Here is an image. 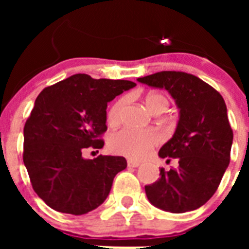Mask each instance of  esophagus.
Listing matches in <instances>:
<instances>
[{"instance_id":"34e87169","label":"esophagus","mask_w":249,"mask_h":249,"mask_svg":"<svg viewBox=\"0 0 249 249\" xmlns=\"http://www.w3.org/2000/svg\"><path fill=\"white\" fill-rule=\"evenodd\" d=\"M140 162H138V160H127V166L128 167H133V168H135V167H138L140 166Z\"/></svg>"}]
</instances>
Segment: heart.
<instances>
[{
  "label": "heart",
  "mask_w": 249,
  "mask_h": 249,
  "mask_svg": "<svg viewBox=\"0 0 249 249\" xmlns=\"http://www.w3.org/2000/svg\"><path fill=\"white\" fill-rule=\"evenodd\" d=\"M144 105L155 114L163 113L169 106L168 98L162 93L151 92L144 97ZM127 106V97H120L109 106L107 111V123L109 126H118L123 118V112ZM160 142V136L155 129L123 128L114 132L109 137L108 146L113 153L126 156L133 160H141L151 153Z\"/></svg>",
  "instance_id": "heart-1"
}]
</instances>
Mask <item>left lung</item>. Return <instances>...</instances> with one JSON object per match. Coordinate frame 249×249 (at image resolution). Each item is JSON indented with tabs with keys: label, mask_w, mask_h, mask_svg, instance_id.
Returning a JSON list of instances; mask_svg holds the SVG:
<instances>
[{
	"label": "left lung",
	"mask_w": 249,
	"mask_h": 249,
	"mask_svg": "<svg viewBox=\"0 0 249 249\" xmlns=\"http://www.w3.org/2000/svg\"><path fill=\"white\" fill-rule=\"evenodd\" d=\"M138 82L167 89L179 108L175 135L158 153L167 163L176 160L178 164L160 169L158 181L144 187L147 198L167 212L197 210L214 195L230 164L233 131L223 97L186 72H157Z\"/></svg>",
	"instance_id": "1"
}]
</instances>
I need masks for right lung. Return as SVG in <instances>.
<instances>
[{
  "mask_svg": "<svg viewBox=\"0 0 249 249\" xmlns=\"http://www.w3.org/2000/svg\"><path fill=\"white\" fill-rule=\"evenodd\" d=\"M135 86L77 73L37 96L23 128V163L35 192L52 210L85 214L107 198L126 158L85 160L83 153L102 148L107 103Z\"/></svg>",
  "mask_w": 249,
  "mask_h": 249,
  "instance_id": "obj_1",
  "label": "right lung"
}]
</instances>
